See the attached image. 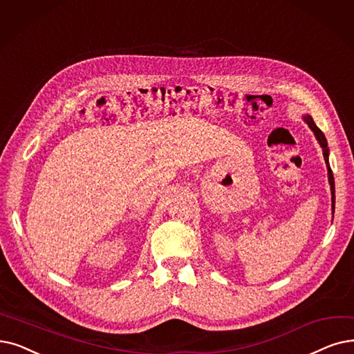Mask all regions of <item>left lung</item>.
I'll use <instances>...</instances> for the list:
<instances>
[{
	"mask_svg": "<svg viewBox=\"0 0 354 354\" xmlns=\"http://www.w3.org/2000/svg\"><path fill=\"white\" fill-rule=\"evenodd\" d=\"M305 121L308 122L310 129L314 131L317 140L319 142V146L322 147V155H324V159H326V165H327V169H328V182H330V187H331V207H333V211H334V205H335V191H334V176H333V172H331V167H330V163H328V147H327V140H326V136L322 134V131L315 126L314 120L306 115L305 117Z\"/></svg>",
	"mask_w": 354,
	"mask_h": 354,
	"instance_id": "8db88e82",
	"label": "left lung"
}]
</instances>
